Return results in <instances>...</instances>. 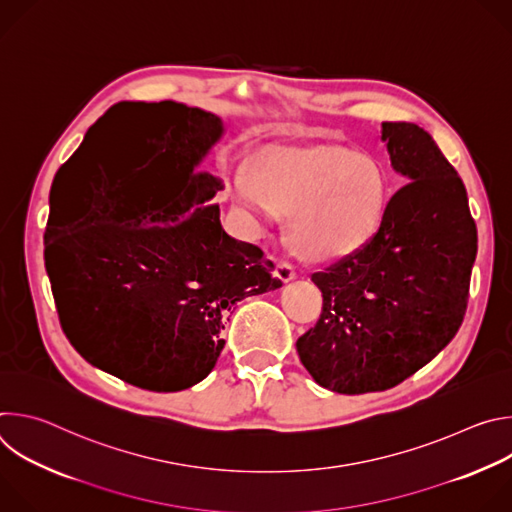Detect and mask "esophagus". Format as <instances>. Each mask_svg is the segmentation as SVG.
I'll list each match as a JSON object with an SVG mask.
<instances>
[{
	"mask_svg": "<svg viewBox=\"0 0 512 512\" xmlns=\"http://www.w3.org/2000/svg\"><path fill=\"white\" fill-rule=\"evenodd\" d=\"M273 275H275L279 281H283V283H289L291 279H296V269L291 267L287 261H279V263H275Z\"/></svg>",
	"mask_w": 512,
	"mask_h": 512,
	"instance_id": "esophagus-1",
	"label": "esophagus"
}]
</instances>
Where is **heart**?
<instances>
[{"mask_svg": "<svg viewBox=\"0 0 512 512\" xmlns=\"http://www.w3.org/2000/svg\"><path fill=\"white\" fill-rule=\"evenodd\" d=\"M233 200L251 221L289 216V241L308 261L358 251L381 227L389 176L371 156L348 150H267L253 174L233 180Z\"/></svg>", "mask_w": 512, "mask_h": 512, "instance_id": "1", "label": "heart"}]
</instances>
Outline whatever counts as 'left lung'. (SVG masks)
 <instances>
[{"mask_svg": "<svg viewBox=\"0 0 512 512\" xmlns=\"http://www.w3.org/2000/svg\"><path fill=\"white\" fill-rule=\"evenodd\" d=\"M381 127L407 184L367 245L312 275L322 314L296 342L314 381L344 395L387 391L450 344L478 249L464 182L433 137L405 121Z\"/></svg>", "mask_w": 512, "mask_h": 512, "instance_id": "obj_1", "label": "left lung"}]
</instances>
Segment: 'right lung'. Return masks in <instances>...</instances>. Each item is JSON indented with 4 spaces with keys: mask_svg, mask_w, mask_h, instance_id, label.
Returning a JSON list of instances; mask_svg holds the SVG:
<instances>
[{
    "mask_svg": "<svg viewBox=\"0 0 512 512\" xmlns=\"http://www.w3.org/2000/svg\"><path fill=\"white\" fill-rule=\"evenodd\" d=\"M223 131L198 107L123 101L54 178L77 196V214L46 229L60 326L87 362L133 387L200 383L231 308L281 287L263 251L229 237L210 204L223 182L198 166Z\"/></svg>",
    "mask_w": 512,
    "mask_h": 512,
    "instance_id": "1",
    "label": "right lung"
}]
</instances>
